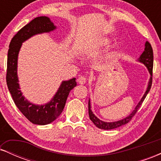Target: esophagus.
Returning <instances> with one entry per match:
<instances>
[{"label":"esophagus","instance_id":"esophagus-1","mask_svg":"<svg viewBox=\"0 0 161 161\" xmlns=\"http://www.w3.org/2000/svg\"><path fill=\"white\" fill-rule=\"evenodd\" d=\"M86 78L85 76H80L78 79V82L80 85H84L86 82Z\"/></svg>","mask_w":161,"mask_h":161}]
</instances>
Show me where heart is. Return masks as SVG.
Masks as SVG:
<instances>
[{
  "mask_svg": "<svg viewBox=\"0 0 161 161\" xmlns=\"http://www.w3.org/2000/svg\"><path fill=\"white\" fill-rule=\"evenodd\" d=\"M109 42V41L108 39H105L102 42V45H106V44H108Z\"/></svg>",
  "mask_w": 161,
  "mask_h": 161,
  "instance_id": "heart-1",
  "label": "heart"
}]
</instances>
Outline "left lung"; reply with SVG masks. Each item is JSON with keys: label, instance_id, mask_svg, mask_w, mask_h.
Returning <instances> with one entry per match:
<instances>
[{"label": "left lung", "instance_id": "8db88e82", "mask_svg": "<svg viewBox=\"0 0 161 161\" xmlns=\"http://www.w3.org/2000/svg\"><path fill=\"white\" fill-rule=\"evenodd\" d=\"M140 62L144 64L147 66V69H148L149 73L151 74V78L148 82V86H147V91L145 92V95H144L141 101H139L136 108H135V110L132 111V114L130 115L125 117V119H121V120L116 121V122H113V123H106V122H103L100 120L97 116H95V114H93L91 110V103H90V100L88 101V114H89V118L93 122V123L95 124L97 128L101 129H105V130H108V129H113L118 128V127L123 125L126 123H128L131 119H132V117L136 115V112L138 111V110L139 109L140 106H141L142 103H143L144 100L147 96V93L150 91L151 88V85H152V74H153V63H154V56H153V49L151 47V44L148 42H146L145 43V51H143V53H142V55L140 56L139 59H138Z\"/></svg>", "mask_w": 161, "mask_h": 161}]
</instances>
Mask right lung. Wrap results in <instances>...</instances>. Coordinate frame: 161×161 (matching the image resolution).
I'll return each instance as SVG.
<instances>
[{
  "label": "right lung",
  "mask_w": 161,
  "mask_h": 161,
  "mask_svg": "<svg viewBox=\"0 0 161 161\" xmlns=\"http://www.w3.org/2000/svg\"><path fill=\"white\" fill-rule=\"evenodd\" d=\"M56 29L47 16H38L18 31L13 37L7 53L6 80L9 92L18 109L33 124L46 125L52 123L60 115L69 92L76 86L75 78L64 81L53 98L45 105L29 103L19 90L17 77V58L22 43L36 34L49 32Z\"/></svg>",
  "instance_id": "add662e5"
}]
</instances>
